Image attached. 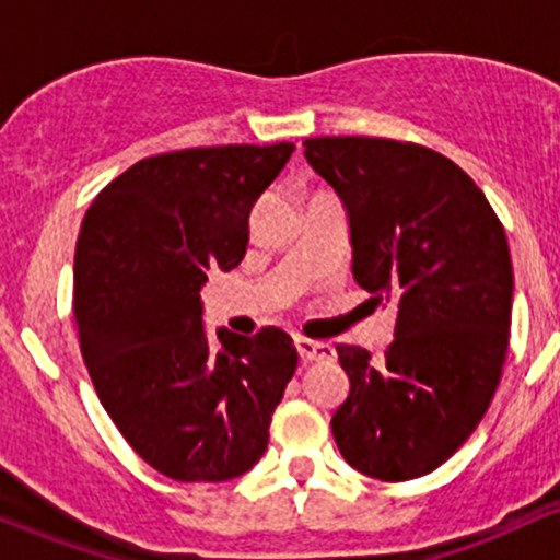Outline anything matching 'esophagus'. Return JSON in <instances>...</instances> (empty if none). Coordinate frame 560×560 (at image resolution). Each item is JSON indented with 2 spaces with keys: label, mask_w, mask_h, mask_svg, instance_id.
Returning a JSON list of instances; mask_svg holds the SVG:
<instances>
[{
  "label": "esophagus",
  "mask_w": 560,
  "mask_h": 560,
  "mask_svg": "<svg viewBox=\"0 0 560 560\" xmlns=\"http://www.w3.org/2000/svg\"><path fill=\"white\" fill-rule=\"evenodd\" d=\"M298 352L302 361H334L337 350L329 342H316V339L298 337Z\"/></svg>",
  "instance_id": "obj_1"
}]
</instances>
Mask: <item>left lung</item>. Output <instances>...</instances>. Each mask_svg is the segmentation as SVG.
I'll return each mask as SVG.
<instances>
[{"label":"left lung","instance_id":"1","mask_svg":"<svg viewBox=\"0 0 560 560\" xmlns=\"http://www.w3.org/2000/svg\"><path fill=\"white\" fill-rule=\"evenodd\" d=\"M302 147L347 208L355 281L397 302L395 339L378 361L337 345L350 395L331 419L334 440L365 477L419 479L471 436L503 376L505 229L474 178L429 147L378 137Z\"/></svg>","mask_w":560,"mask_h":560}]
</instances>
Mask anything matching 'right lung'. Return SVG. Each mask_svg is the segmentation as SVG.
I'll return each instance as SVG.
<instances>
[{
  "mask_svg": "<svg viewBox=\"0 0 560 560\" xmlns=\"http://www.w3.org/2000/svg\"><path fill=\"white\" fill-rule=\"evenodd\" d=\"M294 144L191 147L113 178L81 223L73 316L83 363L118 432L176 481L242 477L268 447L298 369L287 331L202 329L199 289L247 253L249 210Z\"/></svg>",
  "mask_w": 560,
  "mask_h": 560,
  "instance_id": "obj_1",
  "label": "right lung"
}]
</instances>
